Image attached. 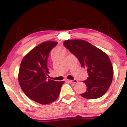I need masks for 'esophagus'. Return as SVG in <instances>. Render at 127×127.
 <instances>
[{"instance_id":"obj_1","label":"esophagus","mask_w":127,"mask_h":127,"mask_svg":"<svg viewBox=\"0 0 127 127\" xmlns=\"http://www.w3.org/2000/svg\"><path fill=\"white\" fill-rule=\"evenodd\" d=\"M68 82L70 83V84H75V83L77 82V80H68Z\"/></svg>"}]
</instances>
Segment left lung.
Wrapping results in <instances>:
<instances>
[{"label":"left lung","mask_w":127,"mask_h":127,"mask_svg":"<svg viewBox=\"0 0 127 127\" xmlns=\"http://www.w3.org/2000/svg\"><path fill=\"white\" fill-rule=\"evenodd\" d=\"M64 45L79 60L81 67L87 70L88 77L83 81L87 90L80 95L92 99L103 96L113 77L112 63L107 54L83 40H67Z\"/></svg>","instance_id":"1"}]
</instances>
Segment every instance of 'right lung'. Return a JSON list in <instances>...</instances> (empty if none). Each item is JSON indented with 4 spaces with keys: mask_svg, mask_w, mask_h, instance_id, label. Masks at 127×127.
I'll list each match as a JSON object with an SVG mask.
<instances>
[{
    "mask_svg": "<svg viewBox=\"0 0 127 127\" xmlns=\"http://www.w3.org/2000/svg\"><path fill=\"white\" fill-rule=\"evenodd\" d=\"M57 42L47 41L38 45L23 59L19 70L20 87L28 98L41 104L53 103L59 96L64 81L47 79L48 58Z\"/></svg>",
    "mask_w": 127,
    "mask_h": 127,
    "instance_id": "right-lung-1",
    "label": "right lung"
}]
</instances>
